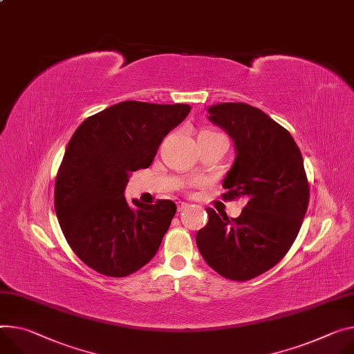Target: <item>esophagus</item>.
<instances>
[{
  "instance_id": "34e87169",
  "label": "esophagus",
  "mask_w": 354,
  "mask_h": 354,
  "mask_svg": "<svg viewBox=\"0 0 354 354\" xmlns=\"http://www.w3.org/2000/svg\"><path fill=\"white\" fill-rule=\"evenodd\" d=\"M187 206H189V203H186V202H178V212L185 210Z\"/></svg>"
}]
</instances>
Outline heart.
Instances as JSON below:
<instances>
[{
	"instance_id": "b5f03b06",
	"label": "heart",
	"mask_w": 354,
	"mask_h": 354,
	"mask_svg": "<svg viewBox=\"0 0 354 354\" xmlns=\"http://www.w3.org/2000/svg\"><path fill=\"white\" fill-rule=\"evenodd\" d=\"M206 133H210V131H206Z\"/></svg>"
}]
</instances>
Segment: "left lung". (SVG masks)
<instances>
[{"label":"left lung","instance_id":"8db88e82","mask_svg":"<svg viewBox=\"0 0 354 354\" xmlns=\"http://www.w3.org/2000/svg\"><path fill=\"white\" fill-rule=\"evenodd\" d=\"M207 113L236 149L223 196L245 198L247 205L237 218L207 207L196 244L221 277L245 281L279 263L298 236L309 202L304 159L292 136L260 109L220 103Z\"/></svg>","mask_w":354,"mask_h":354}]
</instances>
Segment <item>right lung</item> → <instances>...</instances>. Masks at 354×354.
<instances>
[{"instance_id": "obj_1", "label": "right lung", "mask_w": 354, "mask_h": 354, "mask_svg": "<svg viewBox=\"0 0 354 354\" xmlns=\"http://www.w3.org/2000/svg\"><path fill=\"white\" fill-rule=\"evenodd\" d=\"M189 104L121 102L86 118L72 136L55 185V210L79 259L103 275L127 277L152 260L176 205L128 203L134 171L148 168Z\"/></svg>"}]
</instances>
